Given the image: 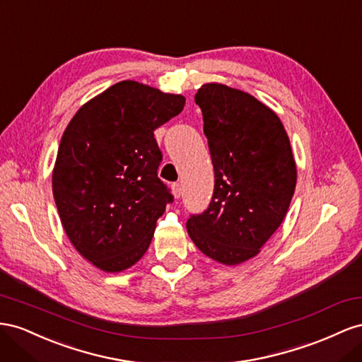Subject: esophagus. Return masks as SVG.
I'll return each mask as SVG.
<instances>
[{
    "mask_svg": "<svg viewBox=\"0 0 362 362\" xmlns=\"http://www.w3.org/2000/svg\"><path fill=\"white\" fill-rule=\"evenodd\" d=\"M171 192L174 195V199H180L182 195V185L180 183H173L171 185Z\"/></svg>",
    "mask_w": 362,
    "mask_h": 362,
    "instance_id": "obj_1",
    "label": "esophagus"
}]
</instances>
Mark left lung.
I'll return each instance as SVG.
<instances>
[{
  "label": "left lung",
  "instance_id": "obj_1",
  "mask_svg": "<svg viewBox=\"0 0 362 362\" xmlns=\"http://www.w3.org/2000/svg\"><path fill=\"white\" fill-rule=\"evenodd\" d=\"M195 103L215 185L209 208L188 220V235L215 262L240 265L261 252L290 208L297 182L290 138L277 113L249 92L212 81Z\"/></svg>",
  "mask_w": 362,
  "mask_h": 362
}]
</instances>
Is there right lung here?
Segmentation results:
<instances>
[{
    "mask_svg": "<svg viewBox=\"0 0 362 362\" xmlns=\"http://www.w3.org/2000/svg\"><path fill=\"white\" fill-rule=\"evenodd\" d=\"M182 94L124 80L81 106L60 139L53 195L76 250L105 273L135 265L173 195L158 177L154 130L179 115Z\"/></svg>",
    "mask_w": 362,
    "mask_h": 362,
    "instance_id": "add662e5",
    "label": "right lung"
}]
</instances>
